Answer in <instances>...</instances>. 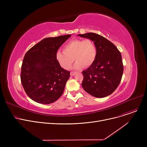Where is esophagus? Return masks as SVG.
Wrapping results in <instances>:
<instances>
[{"label":"esophagus","instance_id":"esophagus-1","mask_svg":"<svg viewBox=\"0 0 147 147\" xmlns=\"http://www.w3.org/2000/svg\"><path fill=\"white\" fill-rule=\"evenodd\" d=\"M75 74H76V72H74V71H71V72L70 73V76H74L75 75Z\"/></svg>","mask_w":147,"mask_h":147}]
</instances>
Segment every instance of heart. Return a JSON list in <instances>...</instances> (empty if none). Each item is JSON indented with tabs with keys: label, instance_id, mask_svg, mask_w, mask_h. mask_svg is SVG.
<instances>
[{
	"label": "heart",
	"instance_id": "1",
	"mask_svg": "<svg viewBox=\"0 0 147 147\" xmlns=\"http://www.w3.org/2000/svg\"><path fill=\"white\" fill-rule=\"evenodd\" d=\"M97 55L96 45L89 39H75L69 42L64 47V51H58L56 58L59 65L65 69H69L73 62L77 61L74 68L80 69L88 67L94 63Z\"/></svg>",
	"mask_w": 147,
	"mask_h": 147
}]
</instances>
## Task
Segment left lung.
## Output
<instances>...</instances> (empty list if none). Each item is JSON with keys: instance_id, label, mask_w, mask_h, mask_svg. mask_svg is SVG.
<instances>
[{"instance_id": "obj_1", "label": "left lung", "mask_w": 147, "mask_h": 147, "mask_svg": "<svg viewBox=\"0 0 147 147\" xmlns=\"http://www.w3.org/2000/svg\"><path fill=\"white\" fill-rule=\"evenodd\" d=\"M78 36L93 41L97 49L94 63L82 72L83 89L96 98L111 95L119 85L123 73L120 51L110 40L98 34L88 33Z\"/></svg>"}]
</instances>
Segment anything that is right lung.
<instances>
[{
    "label": "right lung",
    "mask_w": 147,
    "mask_h": 147,
    "mask_svg": "<svg viewBox=\"0 0 147 147\" xmlns=\"http://www.w3.org/2000/svg\"><path fill=\"white\" fill-rule=\"evenodd\" d=\"M70 37L68 34L45 38L26 53L21 81L26 93L34 101L49 104L63 94L70 73L61 67L56 53Z\"/></svg>",
    "instance_id": "1"
}]
</instances>
